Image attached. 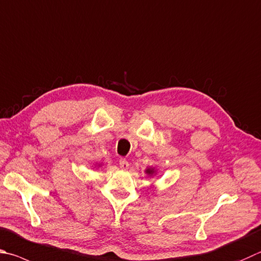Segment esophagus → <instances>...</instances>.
Segmentation results:
<instances>
[{
	"mask_svg": "<svg viewBox=\"0 0 261 261\" xmlns=\"http://www.w3.org/2000/svg\"><path fill=\"white\" fill-rule=\"evenodd\" d=\"M120 168H121L122 170L129 169V162H127V161H126L125 159H121V160H120Z\"/></svg>",
	"mask_w": 261,
	"mask_h": 261,
	"instance_id": "obj_1",
	"label": "esophagus"
}]
</instances>
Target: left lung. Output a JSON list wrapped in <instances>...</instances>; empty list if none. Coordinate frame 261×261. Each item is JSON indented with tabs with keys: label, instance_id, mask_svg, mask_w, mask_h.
Segmentation results:
<instances>
[{
	"label": "left lung",
	"instance_id": "8db88e82",
	"mask_svg": "<svg viewBox=\"0 0 261 261\" xmlns=\"http://www.w3.org/2000/svg\"><path fill=\"white\" fill-rule=\"evenodd\" d=\"M145 173H146L148 177H155L156 174H158V170H156L155 168L149 167V168H146V169H145Z\"/></svg>",
	"mask_w": 261,
	"mask_h": 261
}]
</instances>
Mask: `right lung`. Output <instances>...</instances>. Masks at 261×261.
Segmentation results:
<instances>
[{"instance_id":"1","label":"right lung","mask_w":261,"mask_h":261,"mask_svg":"<svg viewBox=\"0 0 261 261\" xmlns=\"http://www.w3.org/2000/svg\"><path fill=\"white\" fill-rule=\"evenodd\" d=\"M101 165H102V164H101V163H98V164H97V163H96V164H94V167H98V168H101Z\"/></svg>"}]
</instances>
